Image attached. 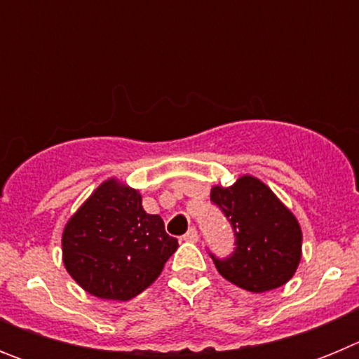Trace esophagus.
<instances>
[{"label":"esophagus","instance_id":"esophagus-1","mask_svg":"<svg viewBox=\"0 0 359 359\" xmlns=\"http://www.w3.org/2000/svg\"><path fill=\"white\" fill-rule=\"evenodd\" d=\"M183 241H187V243H198V239H199V236H198V230H196L194 226H190L189 230H187V233L185 236L182 237Z\"/></svg>","mask_w":359,"mask_h":359}]
</instances>
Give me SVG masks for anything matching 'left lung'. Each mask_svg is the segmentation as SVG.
<instances>
[{
    "label": "left lung",
    "instance_id": "8db88e82",
    "mask_svg": "<svg viewBox=\"0 0 359 359\" xmlns=\"http://www.w3.org/2000/svg\"><path fill=\"white\" fill-rule=\"evenodd\" d=\"M210 201L223 210L236 236L230 257L210 253L219 273L252 293L284 286L302 257V230L290 208L253 176H241L231 187H214Z\"/></svg>",
    "mask_w": 359,
    "mask_h": 359
}]
</instances>
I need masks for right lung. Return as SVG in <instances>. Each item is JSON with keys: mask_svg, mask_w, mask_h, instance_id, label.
I'll list each match as a JSON object with an SVG mask.
<instances>
[{"mask_svg": "<svg viewBox=\"0 0 359 359\" xmlns=\"http://www.w3.org/2000/svg\"><path fill=\"white\" fill-rule=\"evenodd\" d=\"M177 250L160 215L147 214L138 190L111 177L69 217L62 262L84 291L106 300H131L160 277Z\"/></svg>", "mask_w": 359, "mask_h": 359, "instance_id": "add662e5", "label": "right lung"}]
</instances>
